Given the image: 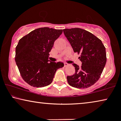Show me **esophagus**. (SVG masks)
Listing matches in <instances>:
<instances>
[{"label":"esophagus","mask_w":121,"mask_h":121,"mask_svg":"<svg viewBox=\"0 0 121 121\" xmlns=\"http://www.w3.org/2000/svg\"><path fill=\"white\" fill-rule=\"evenodd\" d=\"M64 67H67L68 65H69V64H68L67 63H64Z\"/></svg>","instance_id":"1"}]
</instances>
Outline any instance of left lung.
<instances>
[{
  "instance_id": "1",
  "label": "left lung",
  "mask_w": 121,
  "mask_h": 121,
  "mask_svg": "<svg viewBox=\"0 0 121 121\" xmlns=\"http://www.w3.org/2000/svg\"><path fill=\"white\" fill-rule=\"evenodd\" d=\"M64 35L74 52L80 54L81 67L73 64L74 74L67 76L68 84L79 89H85L94 85L100 78L106 63L105 46L99 38L89 31L80 28L63 30Z\"/></svg>"
}]
</instances>
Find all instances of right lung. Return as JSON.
Masks as SVG:
<instances>
[{"instance_id": "right-lung-1", "label": "right lung", "mask_w": 121, "mask_h": 121, "mask_svg": "<svg viewBox=\"0 0 121 121\" xmlns=\"http://www.w3.org/2000/svg\"><path fill=\"white\" fill-rule=\"evenodd\" d=\"M62 30L41 27L21 38L16 47L15 62L22 78L34 87L46 86L52 82L62 62H49V53Z\"/></svg>"}]
</instances>
